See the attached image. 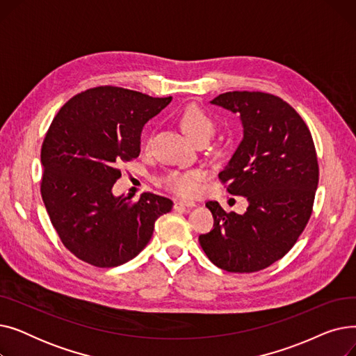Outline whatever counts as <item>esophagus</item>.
I'll use <instances>...</instances> for the list:
<instances>
[{
	"label": "esophagus",
	"mask_w": 356,
	"mask_h": 356,
	"mask_svg": "<svg viewBox=\"0 0 356 356\" xmlns=\"http://www.w3.org/2000/svg\"><path fill=\"white\" fill-rule=\"evenodd\" d=\"M196 202L189 200V199H180L175 203V208H195Z\"/></svg>",
	"instance_id": "34e87169"
}]
</instances>
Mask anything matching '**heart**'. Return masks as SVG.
Instances as JSON below:
<instances>
[{
	"instance_id": "b5f03b06",
	"label": "heart",
	"mask_w": 356,
	"mask_h": 356,
	"mask_svg": "<svg viewBox=\"0 0 356 356\" xmlns=\"http://www.w3.org/2000/svg\"><path fill=\"white\" fill-rule=\"evenodd\" d=\"M179 124L184 134L188 136L195 144L199 141H209L215 134L216 122L215 120L196 105H189L179 117ZM200 179L199 172H170L167 173L161 183L167 189H170L180 195H192L197 189V181Z\"/></svg>"
}]
</instances>
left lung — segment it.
Listing matches in <instances>:
<instances>
[{
  "label": "left lung",
  "instance_id": "obj_1",
  "mask_svg": "<svg viewBox=\"0 0 356 356\" xmlns=\"http://www.w3.org/2000/svg\"><path fill=\"white\" fill-rule=\"evenodd\" d=\"M239 115L242 140L219 179L244 196L247 211L227 213L208 202L213 229L200 235L212 263L229 273H254L283 258L312 215L319 165L307 125L282 98L234 90L211 101Z\"/></svg>",
  "mask_w": 356,
  "mask_h": 356
}]
</instances>
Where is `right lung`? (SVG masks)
<instances>
[{"mask_svg": "<svg viewBox=\"0 0 356 356\" xmlns=\"http://www.w3.org/2000/svg\"><path fill=\"white\" fill-rule=\"evenodd\" d=\"M170 102L99 86L69 99L54 117L42 147V197L63 245L85 263L125 264L172 211L173 202L154 193L137 202L112 193L118 165L140 154L143 127Z\"/></svg>", "mask_w": 356, "mask_h": 356, "instance_id": "obj_1", "label": "right lung"}]
</instances>
